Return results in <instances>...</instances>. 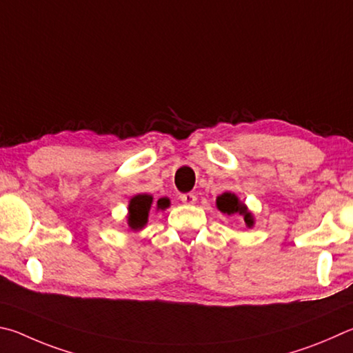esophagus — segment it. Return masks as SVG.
<instances>
[{
    "instance_id": "esophagus-1",
    "label": "esophagus",
    "mask_w": 353,
    "mask_h": 353,
    "mask_svg": "<svg viewBox=\"0 0 353 353\" xmlns=\"http://www.w3.org/2000/svg\"><path fill=\"white\" fill-rule=\"evenodd\" d=\"M181 201L184 203V205H194V203H196V195L195 194H183Z\"/></svg>"
}]
</instances>
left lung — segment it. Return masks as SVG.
I'll return each instance as SVG.
<instances>
[{
	"instance_id": "left-lung-1",
	"label": "left lung",
	"mask_w": 353,
	"mask_h": 353,
	"mask_svg": "<svg viewBox=\"0 0 353 353\" xmlns=\"http://www.w3.org/2000/svg\"><path fill=\"white\" fill-rule=\"evenodd\" d=\"M217 208L220 209L221 212L223 214H228V215H232V214H240L243 215V220L246 226H252V223H254V219H252L251 212L246 209V206L243 205V203H240L239 199L234 194L231 192H225L223 195H220L217 199Z\"/></svg>"
}]
</instances>
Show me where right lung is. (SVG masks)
Returning <instances> with one entry per match:
<instances>
[{
    "mask_svg": "<svg viewBox=\"0 0 353 353\" xmlns=\"http://www.w3.org/2000/svg\"><path fill=\"white\" fill-rule=\"evenodd\" d=\"M152 205H153L152 195L141 194V195L133 196L128 205V225L132 230H141V228L147 223L148 211H150ZM169 205L170 203L167 199H159L157 201L158 209H165Z\"/></svg>",
    "mask_w": 353,
    "mask_h": 353,
    "instance_id": "right-lung-1",
    "label": "right lung"
}]
</instances>
